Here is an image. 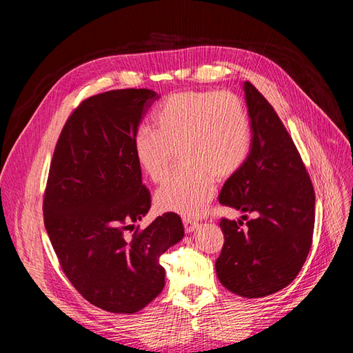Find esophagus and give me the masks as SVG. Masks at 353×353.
Masks as SVG:
<instances>
[{
	"mask_svg": "<svg viewBox=\"0 0 353 353\" xmlns=\"http://www.w3.org/2000/svg\"><path fill=\"white\" fill-rule=\"evenodd\" d=\"M184 222V228L187 232H193L197 227H199V222L194 218H190V216H184L183 218Z\"/></svg>",
	"mask_w": 353,
	"mask_h": 353,
	"instance_id": "obj_1",
	"label": "esophagus"
}]
</instances>
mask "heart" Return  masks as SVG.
I'll list each match as a JSON object with an SVG mask.
<instances>
[{
	"label": "heart",
	"instance_id": "obj_1",
	"mask_svg": "<svg viewBox=\"0 0 353 353\" xmlns=\"http://www.w3.org/2000/svg\"><path fill=\"white\" fill-rule=\"evenodd\" d=\"M153 126L134 137L137 165L153 183L172 169L176 150L185 165L157 190L159 209L196 216L216 190V178L236 175L252 148L245 104L230 91H183L159 105Z\"/></svg>",
	"mask_w": 353,
	"mask_h": 353
}]
</instances>
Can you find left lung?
Segmentation results:
<instances>
[{"mask_svg":"<svg viewBox=\"0 0 353 353\" xmlns=\"http://www.w3.org/2000/svg\"><path fill=\"white\" fill-rule=\"evenodd\" d=\"M252 148L243 168L222 187L219 203L253 213L222 218L223 245L215 270L222 285L241 297H265L290 284L307 258L315 223V191L293 138L270 101L244 82Z\"/></svg>","mask_w":353,"mask_h":353,"instance_id":"obj_1","label":"left lung"}]
</instances>
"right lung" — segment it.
<instances>
[{
  "label": "right lung",
  "mask_w": 353,
  "mask_h": 353,
  "mask_svg": "<svg viewBox=\"0 0 353 353\" xmlns=\"http://www.w3.org/2000/svg\"><path fill=\"white\" fill-rule=\"evenodd\" d=\"M152 90H112L85 99L63 126L44 193V223L63 272L91 305L113 314L141 311L163 290L159 263L184 237L181 216L166 212L145 230L150 209L134 156V137Z\"/></svg>",
  "instance_id": "1"
}]
</instances>
